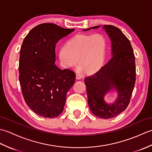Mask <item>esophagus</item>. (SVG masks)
<instances>
[{
	"mask_svg": "<svg viewBox=\"0 0 152 152\" xmlns=\"http://www.w3.org/2000/svg\"><path fill=\"white\" fill-rule=\"evenodd\" d=\"M76 78L77 80H80V79H81V78H82V76H81V75H80V74H76Z\"/></svg>",
	"mask_w": 152,
	"mask_h": 152,
	"instance_id": "esophagus-1",
	"label": "esophagus"
}]
</instances>
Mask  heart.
I'll return each mask as SVG.
<instances>
[{"mask_svg": "<svg viewBox=\"0 0 152 152\" xmlns=\"http://www.w3.org/2000/svg\"><path fill=\"white\" fill-rule=\"evenodd\" d=\"M106 50V39L102 34H79L63 45L58 56L64 69H71L78 61L77 72L94 74L103 65Z\"/></svg>", "mask_w": 152, "mask_h": 152, "instance_id": "obj_1", "label": "heart"}]
</instances>
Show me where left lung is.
<instances>
[{
	"mask_svg": "<svg viewBox=\"0 0 152 152\" xmlns=\"http://www.w3.org/2000/svg\"><path fill=\"white\" fill-rule=\"evenodd\" d=\"M93 27L83 31L96 29ZM111 41V59L98 72L84 80L88 102L93 114L110 119L124 111L129 104L135 80L136 69L133 48L122 31L113 25L102 27ZM115 91L117 99L112 103L104 99L106 93Z\"/></svg>",
	"mask_w": 152,
	"mask_h": 152,
	"instance_id": "obj_1",
	"label": "left lung"
}]
</instances>
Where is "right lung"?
<instances>
[{"label": "right lung", "instance_id": "add662e5", "mask_svg": "<svg viewBox=\"0 0 152 152\" xmlns=\"http://www.w3.org/2000/svg\"><path fill=\"white\" fill-rule=\"evenodd\" d=\"M74 30L40 24L23 42L19 64L22 94L28 107L42 117L53 118L62 113L66 93L75 82L74 72L55 64L56 44Z\"/></svg>", "mask_w": 152, "mask_h": 152}]
</instances>
